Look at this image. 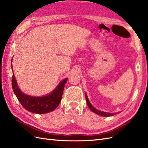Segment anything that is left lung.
I'll return each mask as SVG.
<instances>
[{
	"instance_id": "left-lung-1",
	"label": "left lung",
	"mask_w": 148,
	"mask_h": 148,
	"mask_svg": "<svg viewBox=\"0 0 148 148\" xmlns=\"http://www.w3.org/2000/svg\"><path fill=\"white\" fill-rule=\"evenodd\" d=\"M85 96H86V102H87V104L88 106L89 107V108L90 109V110L93 112H95L96 114H98L99 115L101 116H104V117H109V116H112L114 115H115V114H112V113H107V112H101L99 110H97L96 109H95V107H94L91 104V103L89 102V99L88 98V96L86 95V94H85Z\"/></svg>"
}]
</instances>
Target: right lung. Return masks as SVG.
<instances>
[{"instance_id":"add662e5","label":"right lung","mask_w":148,"mask_h":148,"mask_svg":"<svg viewBox=\"0 0 148 148\" xmlns=\"http://www.w3.org/2000/svg\"><path fill=\"white\" fill-rule=\"evenodd\" d=\"M67 79L65 78L62 81L51 94L42 97H33L22 92L18 86L14 74L12 76V86L17 99L26 110L34 114H42L55 110L59 106Z\"/></svg>"}]
</instances>
